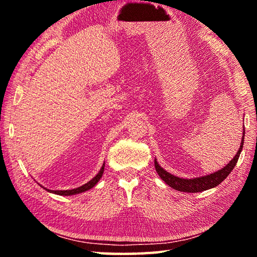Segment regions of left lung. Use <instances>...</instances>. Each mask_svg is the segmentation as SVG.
<instances>
[{
  "mask_svg": "<svg viewBox=\"0 0 257 257\" xmlns=\"http://www.w3.org/2000/svg\"><path fill=\"white\" fill-rule=\"evenodd\" d=\"M243 137H245V127H243L242 137L240 142V146L237 151V154L233 156L231 161H229L227 165H224L222 169L217 170L210 175L197 177V178H191V179H185V178H179L175 175H171L170 172L165 171L164 169L159 164L156 159L154 160V165L156 169V172L160 176L161 179L165 181V184L172 187L173 189L179 190V191H186V193H199V191H204L211 188H214L217 185H220L225 178H227L233 168L236 167V163L240 156L242 146H243Z\"/></svg>",
  "mask_w": 257,
  "mask_h": 257,
  "instance_id": "left-lung-1",
  "label": "left lung"
}]
</instances>
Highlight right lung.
<instances>
[{"label": "right lung", "instance_id": "right-lung-1", "mask_svg": "<svg viewBox=\"0 0 257 257\" xmlns=\"http://www.w3.org/2000/svg\"><path fill=\"white\" fill-rule=\"evenodd\" d=\"M104 167H105V162L103 163L101 170L98 171V173L96 176H95L92 180H89L87 184L82 185L80 187H77V188H73V189H68V190H51V189H47V188H44L45 190L49 191V193H53V194H56V195H60V196H71V195H77V194H80V193H84V191H87L89 189H92L93 187L97 184V182L99 181V179H101L102 176H103V172H104Z\"/></svg>", "mask_w": 257, "mask_h": 257}]
</instances>
